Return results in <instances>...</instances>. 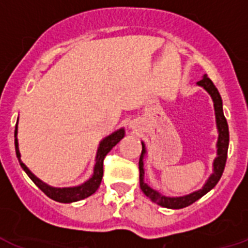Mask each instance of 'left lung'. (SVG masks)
Instances as JSON below:
<instances>
[{
  "instance_id": "8db88e82",
  "label": "left lung",
  "mask_w": 248,
  "mask_h": 248,
  "mask_svg": "<svg viewBox=\"0 0 248 248\" xmlns=\"http://www.w3.org/2000/svg\"><path fill=\"white\" fill-rule=\"evenodd\" d=\"M198 85L203 87L209 94H211L212 99L214 103V112H216V122H217L218 128V141H217V157L213 161V172L204 184V186L197 191H193L190 194L184 195V197H165L161 195L159 191L154 190L153 188H150L146 183L143 182V156L146 155V147L145 143H142V151H141L140 160H139V169H140V188L143 191V194L146 195L147 198L151 199V202L156 203V204L161 205V207L170 208V209H180V208H185L188 205L193 204L194 202L201 199L204 194H207L208 191L217 185L219 182L220 176L223 174L224 166H226L227 161V151H228V143H230V132H228V124L223 114V107H222V98L218 92V89L216 88V85L213 84L211 79L208 78L205 74L203 78L197 83Z\"/></svg>"
}]
</instances>
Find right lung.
<instances>
[{"instance_id":"right-lung-1","label":"right lung","mask_w":248,"mask_h":248,"mask_svg":"<svg viewBox=\"0 0 248 248\" xmlns=\"http://www.w3.org/2000/svg\"><path fill=\"white\" fill-rule=\"evenodd\" d=\"M124 128H121V130H117L116 132H113V134H111L109 136H107L106 139H103V140L101 141L98 151H97V156H95L93 175L91 176L87 182L83 183L82 185H79V186H73V188H54V186H50V185L41 182L40 179L36 178V176L28 169V166L25 165L21 161V159H20L21 155H20V151H18L17 126H16V130H15V149H16V156H17L18 163H20L22 169L25 170V172L28 174L29 178L35 183V185H36L37 188L41 189V191H44V193H45L49 198L53 199V201H57L59 202V203H72V202H78L87 198L89 195H92L93 193H95V190L99 188V184H101L102 182V176H103V160H105L106 155L111 151L112 147L116 146V145L124 139Z\"/></svg>"}]
</instances>
